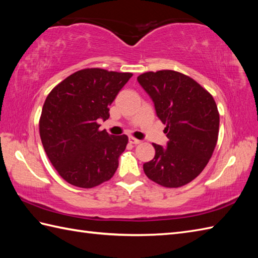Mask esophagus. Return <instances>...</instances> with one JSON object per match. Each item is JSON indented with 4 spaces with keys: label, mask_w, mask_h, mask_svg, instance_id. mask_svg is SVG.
<instances>
[{
    "label": "esophagus",
    "mask_w": 258,
    "mask_h": 258,
    "mask_svg": "<svg viewBox=\"0 0 258 258\" xmlns=\"http://www.w3.org/2000/svg\"><path fill=\"white\" fill-rule=\"evenodd\" d=\"M128 142H130L131 144H134V145H138V144H140V143H141V141H140V140L133 138V136H130V138H128Z\"/></svg>",
    "instance_id": "obj_1"
}]
</instances>
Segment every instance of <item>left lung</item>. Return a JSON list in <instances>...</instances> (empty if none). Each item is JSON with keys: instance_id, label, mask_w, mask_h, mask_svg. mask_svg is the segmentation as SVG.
I'll return each mask as SVG.
<instances>
[{"instance_id": "8db88e82", "label": "left lung", "mask_w": 258, "mask_h": 258, "mask_svg": "<svg viewBox=\"0 0 258 258\" xmlns=\"http://www.w3.org/2000/svg\"><path fill=\"white\" fill-rule=\"evenodd\" d=\"M138 81L154 102L168 139L165 149L153 143L155 156L144 164V173L164 187L188 184L202 173L215 150L220 128L216 103L195 80L176 71L146 72Z\"/></svg>"}]
</instances>
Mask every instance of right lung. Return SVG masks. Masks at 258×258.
<instances>
[{
    "mask_svg": "<svg viewBox=\"0 0 258 258\" xmlns=\"http://www.w3.org/2000/svg\"><path fill=\"white\" fill-rule=\"evenodd\" d=\"M132 73L84 69L68 76L47 95L40 136L48 160L68 183L92 188L113 177L128 138L100 131L109 106Z\"/></svg>",
    "mask_w": 258,
    "mask_h": 258,
    "instance_id": "1",
    "label": "right lung"
}]
</instances>
